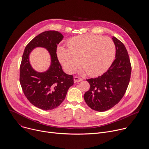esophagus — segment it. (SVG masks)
<instances>
[{
  "label": "esophagus",
  "mask_w": 149,
  "mask_h": 149,
  "mask_svg": "<svg viewBox=\"0 0 149 149\" xmlns=\"http://www.w3.org/2000/svg\"><path fill=\"white\" fill-rule=\"evenodd\" d=\"M74 80L75 83H79L80 81H83V79L81 78H79L78 77H74Z\"/></svg>",
  "instance_id": "obj_1"
}]
</instances>
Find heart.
I'll list each match as a JSON object with an SVG mask.
<instances>
[{
  "mask_svg": "<svg viewBox=\"0 0 149 149\" xmlns=\"http://www.w3.org/2000/svg\"><path fill=\"white\" fill-rule=\"evenodd\" d=\"M67 49L59 47V61L68 73L74 72L79 66L91 77L99 76L109 68L115 56L116 47L109 37L88 34L76 36L69 40Z\"/></svg>",
  "mask_w": 149,
  "mask_h": 149,
  "instance_id": "obj_1",
  "label": "heart"
}]
</instances>
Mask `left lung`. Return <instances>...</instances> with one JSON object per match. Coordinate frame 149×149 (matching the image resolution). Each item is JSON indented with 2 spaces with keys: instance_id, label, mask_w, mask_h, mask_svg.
<instances>
[{
  "instance_id": "1",
  "label": "left lung",
  "mask_w": 149,
  "mask_h": 149,
  "mask_svg": "<svg viewBox=\"0 0 149 149\" xmlns=\"http://www.w3.org/2000/svg\"><path fill=\"white\" fill-rule=\"evenodd\" d=\"M115 59L108 70L97 78L87 79L90 87L84 99L91 109L99 112L110 109L123 97L128 86L131 65L128 52L120 40L112 37Z\"/></svg>"
}]
</instances>
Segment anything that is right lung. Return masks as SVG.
Here are the masks:
<instances>
[{"instance_id":"1","label":"right lung","mask_w":149,"mask_h":149,"mask_svg":"<svg viewBox=\"0 0 149 149\" xmlns=\"http://www.w3.org/2000/svg\"><path fill=\"white\" fill-rule=\"evenodd\" d=\"M63 38V35L56 31L43 32L26 45L22 57L19 81L23 92L32 104L45 111L59 106L74 84L73 76L63 71L57 57V46ZM38 47L47 49L51 58L49 69L43 73L35 71L29 61L30 53Z\"/></svg>"}]
</instances>
